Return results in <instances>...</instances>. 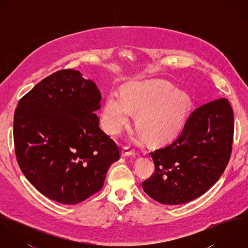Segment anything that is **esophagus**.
Instances as JSON below:
<instances>
[{
	"label": "esophagus",
	"mask_w": 248,
	"mask_h": 248,
	"mask_svg": "<svg viewBox=\"0 0 248 248\" xmlns=\"http://www.w3.org/2000/svg\"><path fill=\"white\" fill-rule=\"evenodd\" d=\"M121 155L124 156V157L125 156H135L136 155V152H135V150H132L129 147H124L122 149Z\"/></svg>",
	"instance_id": "esophagus-1"
}]
</instances>
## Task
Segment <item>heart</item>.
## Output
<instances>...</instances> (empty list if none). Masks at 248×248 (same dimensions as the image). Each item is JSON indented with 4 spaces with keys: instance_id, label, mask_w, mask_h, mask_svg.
Returning <instances> with one entry per match:
<instances>
[{
    "instance_id": "b5f03b06",
    "label": "heart",
    "mask_w": 248,
    "mask_h": 248,
    "mask_svg": "<svg viewBox=\"0 0 248 248\" xmlns=\"http://www.w3.org/2000/svg\"><path fill=\"white\" fill-rule=\"evenodd\" d=\"M190 107L189 95L159 80H142L126 84L122 95L111 92L102 111V125L107 133L119 135L129 123L132 110H138L136 123L139 136L148 135L154 142L173 138L182 127Z\"/></svg>"
}]
</instances>
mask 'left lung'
I'll list each match as a JSON object with an SVG mask.
<instances>
[{"label": "left lung", "mask_w": 248, "mask_h": 248, "mask_svg": "<svg viewBox=\"0 0 248 248\" xmlns=\"http://www.w3.org/2000/svg\"><path fill=\"white\" fill-rule=\"evenodd\" d=\"M233 135V109L226 98L199 107L189 115L176 140L150 153L155 172L142 182L144 192L168 205L201 197L224 172Z\"/></svg>", "instance_id": "1"}]
</instances>
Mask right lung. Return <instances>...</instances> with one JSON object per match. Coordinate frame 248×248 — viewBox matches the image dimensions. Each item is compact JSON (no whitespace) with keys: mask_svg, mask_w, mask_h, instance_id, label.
<instances>
[{"mask_svg":"<svg viewBox=\"0 0 248 248\" xmlns=\"http://www.w3.org/2000/svg\"><path fill=\"white\" fill-rule=\"evenodd\" d=\"M101 94L80 71L61 70L23 96L14 113L18 164L46 198L79 203L103 187L119 147L99 128Z\"/></svg>","mask_w":248,"mask_h":248,"instance_id":"right-lung-1","label":"right lung"}]
</instances>
